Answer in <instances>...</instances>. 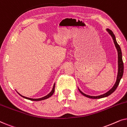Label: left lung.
I'll use <instances>...</instances> for the list:
<instances>
[{
    "label": "left lung",
    "instance_id": "left-lung-1",
    "mask_svg": "<svg viewBox=\"0 0 127 127\" xmlns=\"http://www.w3.org/2000/svg\"><path fill=\"white\" fill-rule=\"evenodd\" d=\"M107 32L109 33V34L112 36L113 40V42L114 43V45H115V47L117 49V53H118V73H117V79H116V81L115 83V84L113 86V87L111 88V89L106 93L100 95H98V96H91V95H87L86 94L83 93L82 91H81L79 88H78L79 90L80 93L81 94L84 95V96L87 97V98H92V99H99V98H105V97H107L109 95H110V94L113 93V92L115 91L116 88L119 86L120 81V80L121 79V78L123 77V72H124V64H123V58H122V53H121V50L120 48V47L116 41V37L114 36V34L113 33V32H112L110 29H106Z\"/></svg>",
    "mask_w": 127,
    "mask_h": 127
}]
</instances>
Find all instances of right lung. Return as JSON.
Returning a JSON list of instances; mask_svg holds the SVG:
<instances>
[{
  "label": "right lung",
  "mask_w": 127,
  "mask_h": 127,
  "mask_svg": "<svg viewBox=\"0 0 127 127\" xmlns=\"http://www.w3.org/2000/svg\"><path fill=\"white\" fill-rule=\"evenodd\" d=\"M55 83H54V84L53 86V90H52V91L50 92V93L48 94V95H47L46 96H45L44 97H42V98H37V99H33V98H28V97H26V96H24L23 95H21V94H20L18 93V94L21 95L22 97H23V98L27 99H29V100H33V101H39V100H44V99H47L48 98H50V96H51L52 95H53L55 91Z\"/></svg>",
  "instance_id": "1"
}]
</instances>
